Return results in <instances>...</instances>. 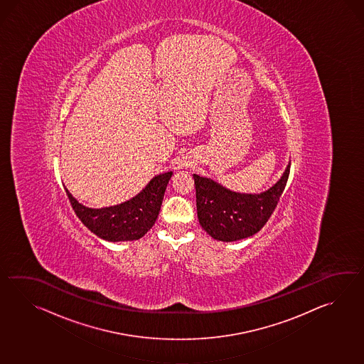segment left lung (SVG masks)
Wrapping results in <instances>:
<instances>
[{
  "label": "left lung",
  "mask_w": 364,
  "mask_h": 364,
  "mask_svg": "<svg viewBox=\"0 0 364 364\" xmlns=\"http://www.w3.org/2000/svg\"><path fill=\"white\" fill-rule=\"evenodd\" d=\"M289 175L290 163L281 178L265 192L239 193L194 173L200 225L219 242H236L259 232L273 214Z\"/></svg>",
  "instance_id": "8db88e82"
}]
</instances>
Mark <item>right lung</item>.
Returning <instances> with one entry per match:
<instances>
[{
    "mask_svg": "<svg viewBox=\"0 0 364 364\" xmlns=\"http://www.w3.org/2000/svg\"><path fill=\"white\" fill-rule=\"evenodd\" d=\"M172 171L154 176L133 198L114 206L92 209L82 205L65 188L77 217L91 232L108 242L138 240L154 226Z\"/></svg>",
    "mask_w": 364,
    "mask_h": 364,
    "instance_id": "add662e5",
    "label": "right lung"
}]
</instances>
